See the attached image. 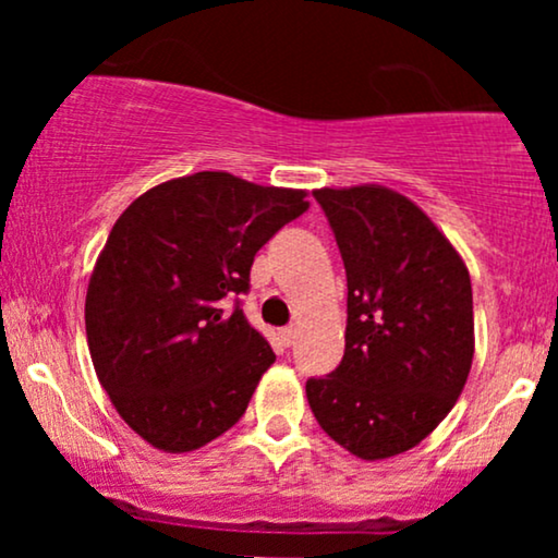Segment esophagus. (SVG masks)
Returning a JSON list of instances; mask_svg holds the SVG:
<instances>
[{"label":"esophagus","mask_w":558,"mask_h":558,"mask_svg":"<svg viewBox=\"0 0 558 558\" xmlns=\"http://www.w3.org/2000/svg\"><path fill=\"white\" fill-rule=\"evenodd\" d=\"M296 338H299V330L293 328V325H288V328L280 330V341H283L286 345H293V343H296Z\"/></svg>","instance_id":"obj_1"}]
</instances>
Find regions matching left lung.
I'll return each mask as SVG.
<instances>
[{
	"instance_id": "8db88e82",
	"label": "left lung",
	"mask_w": 558,
	"mask_h": 558,
	"mask_svg": "<svg viewBox=\"0 0 558 558\" xmlns=\"http://www.w3.org/2000/svg\"><path fill=\"white\" fill-rule=\"evenodd\" d=\"M349 286L343 360L306 380L325 433L377 462L425 440L453 409L475 356L464 259L412 198L386 185L317 189Z\"/></svg>"
}]
</instances>
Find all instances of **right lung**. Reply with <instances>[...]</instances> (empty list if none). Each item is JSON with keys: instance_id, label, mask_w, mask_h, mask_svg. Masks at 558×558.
Listing matches in <instances>:
<instances>
[{"instance_id": "add662e5", "label": "right lung", "mask_w": 558, "mask_h": 558, "mask_svg": "<svg viewBox=\"0 0 558 558\" xmlns=\"http://www.w3.org/2000/svg\"><path fill=\"white\" fill-rule=\"evenodd\" d=\"M306 207L301 189L204 170L118 217L88 280L86 338L101 388L146 444L194 451L243 417L275 354L226 301L248 291L254 254Z\"/></svg>"}]
</instances>
